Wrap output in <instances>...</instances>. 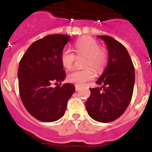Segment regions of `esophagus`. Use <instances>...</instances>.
<instances>
[{
    "label": "esophagus",
    "mask_w": 152,
    "mask_h": 152,
    "mask_svg": "<svg viewBox=\"0 0 152 152\" xmlns=\"http://www.w3.org/2000/svg\"><path fill=\"white\" fill-rule=\"evenodd\" d=\"M75 88H76V91H78V90H79L81 88H82V87H80V86L79 85H75Z\"/></svg>",
    "instance_id": "esophagus-1"
}]
</instances>
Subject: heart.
<instances>
[{
  "mask_svg": "<svg viewBox=\"0 0 152 152\" xmlns=\"http://www.w3.org/2000/svg\"><path fill=\"white\" fill-rule=\"evenodd\" d=\"M74 50L77 55H85L82 69H73L67 75V80L77 85H82L94 77L93 67L99 72L104 67L107 62L108 54L107 50L101 47L99 42L91 37H83L78 39L73 45ZM76 56L70 48L62 49L60 60L62 65L70 69L74 63Z\"/></svg>",
  "mask_w": 152,
  "mask_h": 152,
  "instance_id": "obj_1",
  "label": "heart"
}]
</instances>
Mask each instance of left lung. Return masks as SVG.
<instances>
[{"mask_svg":"<svg viewBox=\"0 0 152 152\" xmlns=\"http://www.w3.org/2000/svg\"><path fill=\"white\" fill-rule=\"evenodd\" d=\"M107 44L109 59L107 67L96 83L101 87L90 88L86 102L89 115L95 121L108 123L125 112L132 97L134 67L126 48L110 36H99Z\"/></svg>","mask_w":152,"mask_h":152,"instance_id":"1","label":"left lung"}]
</instances>
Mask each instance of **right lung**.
I'll return each instance as SVG.
<instances>
[{
	"label": "right lung",
	"instance_id": "1",
	"mask_svg": "<svg viewBox=\"0 0 152 152\" xmlns=\"http://www.w3.org/2000/svg\"><path fill=\"white\" fill-rule=\"evenodd\" d=\"M70 36L50 34L35 41L21 58L18 76L21 101L27 111L37 120L53 122L65 115L67 103L75 87L66 83L60 60L62 49ZM59 82L52 88V83Z\"/></svg>",
	"mask_w": 152,
	"mask_h": 152
}]
</instances>
